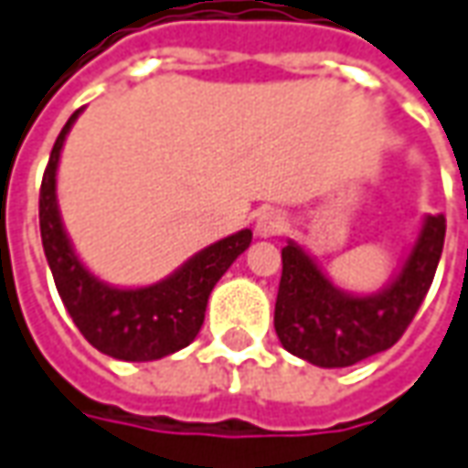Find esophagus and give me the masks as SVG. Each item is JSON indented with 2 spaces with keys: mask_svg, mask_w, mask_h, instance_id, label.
<instances>
[{
  "mask_svg": "<svg viewBox=\"0 0 468 468\" xmlns=\"http://www.w3.org/2000/svg\"><path fill=\"white\" fill-rule=\"evenodd\" d=\"M285 227H288V221H285V216L278 208H268V211H262L257 216V224L255 231L257 237H262V239H271V237H278V234H283Z\"/></svg>",
  "mask_w": 468,
  "mask_h": 468,
  "instance_id": "esophagus-1",
  "label": "esophagus"
}]
</instances>
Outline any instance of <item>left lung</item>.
<instances>
[{"mask_svg":"<svg viewBox=\"0 0 468 468\" xmlns=\"http://www.w3.org/2000/svg\"><path fill=\"white\" fill-rule=\"evenodd\" d=\"M446 216H425L402 268L376 293H347L329 281L301 244L283 247L275 332L291 356L319 368H347L384 353L415 319L438 268Z\"/></svg>","mask_w":468,"mask_h":468,"instance_id":"left-lung-1","label":"left lung"}]
</instances>
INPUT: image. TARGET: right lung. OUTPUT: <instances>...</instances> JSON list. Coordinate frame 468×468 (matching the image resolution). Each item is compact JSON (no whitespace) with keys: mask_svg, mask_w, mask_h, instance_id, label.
I'll return each mask as SVG.
<instances>
[{"mask_svg":"<svg viewBox=\"0 0 468 468\" xmlns=\"http://www.w3.org/2000/svg\"><path fill=\"white\" fill-rule=\"evenodd\" d=\"M84 110V108H81ZM77 110L61 128L53 144L48 167L40 183V239L53 272L58 296L66 312L80 327L84 340L110 358L144 363L159 360L183 350L196 340L203 327L206 306L213 285L231 268V262L250 247L252 231L241 229L231 237L213 241L200 252L185 260L167 278L141 288H121L100 281L77 255L66 234L58 197L56 172L64 141Z\"/></svg>","mask_w":468,"mask_h":468,"instance_id":"right-lung-1","label":"right lung"}]
</instances>
